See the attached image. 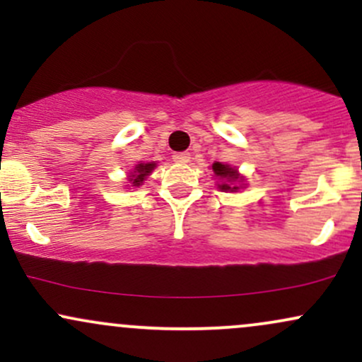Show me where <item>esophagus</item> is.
Masks as SVG:
<instances>
[{
    "instance_id": "esophagus-1",
    "label": "esophagus",
    "mask_w": 362,
    "mask_h": 362,
    "mask_svg": "<svg viewBox=\"0 0 362 362\" xmlns=\"http://www.w3.org/2000/svg\"><path fill=\"white\" fill-rule=\"evenodd\" d=\"M173 161H177V163H189L190 161V153H175L173 155Z\"/></svg>"
}]
</instances>
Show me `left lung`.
Instances as JSON below:
<instances>
[{
  "label": "left lung",
  "instance_id": "1",
  "mask_svg": "<svg viewBox=\"0 0 362 362\" xmlns=\"http://www.w3.org/2000/svg\"><path fill=\"white\" fill-rule=\"evenodd\" d=\"M211 168H213L214 177L218 178V189H221L223 192H238L240 189L247 187V184H243L247 178L238 172V168L221 163V161H214Z\"/></svg>",
  "mask_w": 362,
  "mask_h": 362
}]
</instances>
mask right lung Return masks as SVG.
Instances as JSON below:
<instances>
[{"mask_svg": "<svg viewBox=\"0 0 362 362\" xmlns=\"http://www.w3.org/2000/svg\"><path fill=\"white\" fill-rule=\"evenodd\" d=\"M156 168L155 161H149V163H138L131 172L127 173V184L126 189H136V187L143 185L144 180L151 175L153 170Z\"/></svg>", "mask_w": 362, "mask_h": 362, "instance_id": "right-lung-1", "label": "right lung"}]
</instances>
